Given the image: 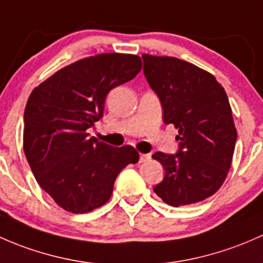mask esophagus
<instances>
[{"label": "esophagus", "mask_w": 263, "mask_h": 263, "mask_svg": "<svg viewBox=\"0 0 263 263\" xmlns=\"http://www.w3.org/2000/svg\"><path fill=\"white\" fill-rule=\"evenodd\" d=\"M151 159V154H145V153H140L139 156V162L143 163V162H147Z\"/></svg>", "instance_id": "obj_1"}]
</instances>
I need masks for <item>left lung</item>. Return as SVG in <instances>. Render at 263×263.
<instances>
[{"instance_id":"1","label":"left lung","mask_w":263,"mask_h":263,"mask_svg":"<svg viewBox=\"0 0 263 263\" xmlns=\"http://www.w3.org/2000/svg\"><path fill=\"white\" fill-rule=\"evenodd\" d=\"M144 76L159 97L163 121L178 129L176 154L156 152L164 178L153 191L171 206L215 194L232 164L237 130L228 96L212 73L173 57L143 54Z\"/></svg>"}]
</instances>
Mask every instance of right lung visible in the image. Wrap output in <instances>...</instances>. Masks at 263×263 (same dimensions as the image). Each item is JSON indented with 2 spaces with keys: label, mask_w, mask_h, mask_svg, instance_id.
<instances>
[{
  "label": "right lung",
  "mask_w": 263,
  "mask_h": 263,
  "mask_svg": "<svg viewBox=\"0 0 263 263\" xmlns=\"http://www.w3.org/2000/svg\"><path fill=\"white\" fill-rule=\"evenodd\" d=\"M140 69L134 54H97L59 69L29 96L24 152L40 187L67 212L106 204L121 170L139 161L132 145L111 147L87 129L104 116L107 93Z\"/></svg>",
  "instance_id": "add662e5"
}]
</instances>
